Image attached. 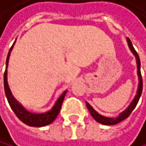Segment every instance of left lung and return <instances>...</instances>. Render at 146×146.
<instances>
[{"label": "left lung", "instance_id": "1", "mask_svg": "<svg viewBox=\"0 0 146 146\" xmlns=\"http://www.w3.org/2000/svg\"><path fill=\"white\" fill-rule=\"evenodd\" d=\"M127 43H128V46L131 49V51L133 52V54L135 55V58H136V63H137V72H138V76H139V85H138V90H137V93H136L135 97L134 99V100L131 102V104L127 107V109L123 111L120 115H119L116 118H110V117H106L104 116H101L100 115L99 113L94 110L93 108L90 105L88 102H86V106L88 108V110L90 111V113H91V115L92 116V117L95 119L96 121L100 123V124H103V125H107V126H110V125H116L119 122H121L122 120H124V119L127 118L130 114L132 113V111L135 110V108L136 107V105H137L138 101H139V99L141 97V94H142V92H143V79H142V74H141V62H140V58H139V55L137 54V52H136L135 50V48L132 45V43H131V40L127 37Z\"/></svg>", "mask_w": 146, "mask_h": 146}]
</instances>
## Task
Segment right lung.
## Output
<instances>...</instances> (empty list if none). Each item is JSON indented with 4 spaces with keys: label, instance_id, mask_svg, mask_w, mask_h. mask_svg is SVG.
Wrapping results in <instances>:
<instances>
[{
    "label": "right lung",
    "instance_id": "right-lung-1",
    "mask_svg": "<svg viewBox=\"0 0 146 146\" xmlns=\"http://www.w3.org/2000/svg\"><path fill=\"white\" fill-rule=\"evenodd\" d=\"M13 46V45H12ZM12 46L11 47L10 51L8 53L7 55V60H6V69L4 72V75H3V82H4V91L5 94L8 100V102L10 104L11 110L13 112L15 113V115L18 117L19 120H21L23 123L30 127H44L46 126V125L51 124L55 117H57V115L60 112L61 106L64 101V96L66 93V91L64 92L61 94L60 97L57 99L56 102L54 103L52 109L46 110L44 112H30L28 111L27 110H25L24 108L21 106V104H19L18 101L14 99L12 96L10 88L8 86V82H7V66H8V62H9V57H10L11 51L12 49Z\"/></svg>",
    "mask_w": 146,
    "mask_h": 146
}]
</instances>
